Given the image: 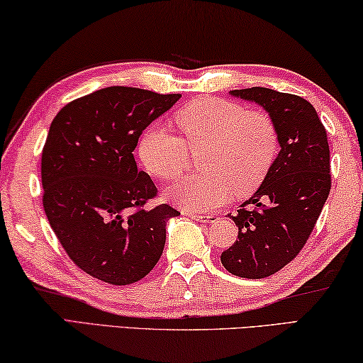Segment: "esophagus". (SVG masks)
<instances>
[{"mask_svg": "<svg viewBox=\"0 0 363 363\" xmlns=\"http://www.w3.org/2000/svg\"><path fill=\"white\" fill-rule=\"evenodd\" d=\"M188 217H191L198 221H202V223H215L218 220L217 215H207V213H198V212H186Z\"/></svg>", "mask_w": 363, "mask_h": 363, "instance_id": "34e87169", "label": "esophagus"}]
</instances>
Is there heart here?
Segmentation results:
<instances>
[{
	"mask_svg": "<svg viewBox=\"0 0 363 363\" xmlns=\"http://www.w3.org/2000/svg\"><path fill=\"white\" fill-rule=\"evenodd\" d=\"M175 123L183 138L152 124L138 140V156L151 175L172 180L185 169L188 148L202 150V172L178 178L167 189L169 198L186 211H215L230 199L231 191L236 196L255 191L276 161L277 129L263 111L204 97L183 106Z\"/></svg>",
	"mask_w": 363,
	"mask_h": 363,
	"instance_id": "1",
	"label": "heart"
}]
</instances>
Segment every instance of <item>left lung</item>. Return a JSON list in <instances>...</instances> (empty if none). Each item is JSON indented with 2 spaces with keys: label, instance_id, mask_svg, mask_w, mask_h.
Masks as SVG:
<instances>
[{
  "label": "left lung",
  "instance_id": "left-lung-1",
  "mask_svg": "<svg viewBox=\"0 0 363 363\" xmlns=\"http://www.w3.org/2000/svg\"><path fill=\"white\" fill-rule=\"evenodd\" d=\"M257 101L274 121L281 151L262 186L234 217L238 240L221 253L234 276L263 279L289 264L313 233L332 188L327 130L314 106L266 87L231 91Z\"/></svg>",
  "mask_w": 363,
  "mask_h": 363
}]
</instances>
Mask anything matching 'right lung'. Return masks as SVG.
<instances>
[{"label":"right lung","instance_id":"obj_1","mask_svg":"<svg viewBox=\"0 0 363 363\" xmlns=\"http://www.w3.org/2000/svg\"><path fill=\"white\" fill-rule=\"evenodd\" d=\"M180 97L105 87L69 101L50 124L41 156L44 212L69 259L99 281L133 284L162 255L165 223L180 212L148 207L157 188L132 152Z\"/></svg>","mask_w":363,"mask_h":363}]
</instances>
